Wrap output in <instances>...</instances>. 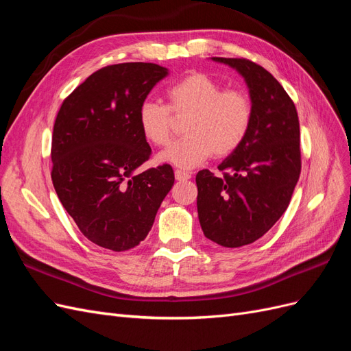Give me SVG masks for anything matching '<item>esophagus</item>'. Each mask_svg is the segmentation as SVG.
Returning <instances> with one entry per match:
<instances>
[{
  "instance_id": "1",
  "label": "esophagus",
  "mask_w": 351,
  "mask_h": 351,
  "mask_svg": "<svg viewBox=\"0 0 351 351\" xmlns=\"http://www.w3.org/2000/svg\"><path fill=\"white\" fill-rule=\"evenodd\" d=\"M174 177H176L177 182H187V180L192 177V176H190L187 171H182V169H176Z\"/></svg>"
}]
</instances>
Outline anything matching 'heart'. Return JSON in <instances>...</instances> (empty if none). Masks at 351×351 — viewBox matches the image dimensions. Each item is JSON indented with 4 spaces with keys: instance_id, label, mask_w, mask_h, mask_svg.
<instances>
[{
    "instance_id": "obj_1",
    "label": "heart",
    "mask_w": 351,
    "mask_h": 351,
    "mask_svg": "<svg viewBox=\"0 0 351 351\" xmlns=\"http://www.w3.org/2000/svg\"><path fill=\"white\" fill-rule=\"evenodd\" d=\"M168 107L156 101H143L137 110V124L145 139L164 146L171 137V112L189 117L183 139L159 152L156 161L190 169L205 162L210 155L218 158L234 152L247 136L253 108L246 92L224 89L205 73H192L165 90Z\"/></svg>"
}]
</instances>
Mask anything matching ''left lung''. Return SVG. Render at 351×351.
Wrapping results in <instances>:
<instances>
[{"label": "left lung", "mask_w": 351, "mask_h": 351, "mask_svg": "<svg viewBox=\"0 0 351 351\" xmlns=\"http://www.w3.org/2000/svg\"><path fill=\"white\" fill-rule=\"evenodd\" d=\"M244 79L253 119L237 149L218 165L222 177L196 176L205 237L224 247L256 241L289 208L300 176V125L293 101L269 71L244 58L212 57Z\"/></svg>", "instance_id": "left-lung-1"}]
</instances>
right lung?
Segmentation results:
<instances>
[{"instance_id": "right-lung-1", "label": "right lung", "mask_w": 351, "mask_h": 351, "mask_svg": "<svg viewBox=\"0 0 351 351\" xmlns=\"http://www.w3.org/2000/svg\"><path fill=\"white\" fill-rule=\"evenodd\" d=\"M168 69L152 62L104 67L62 102L52 133V184L82 234L104 249L141 244L174 184L169 165L137 168L152 151L137 110Z\"/></svg>"}]
</instances>
